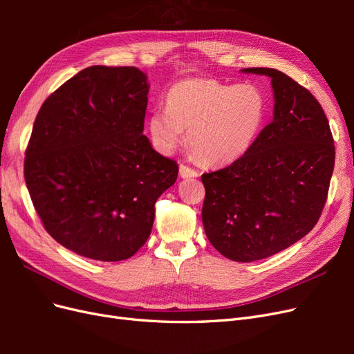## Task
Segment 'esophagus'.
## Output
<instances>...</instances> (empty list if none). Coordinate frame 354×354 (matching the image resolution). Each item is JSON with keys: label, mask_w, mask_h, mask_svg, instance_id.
Wrapping results in <instances>:
<instances>
[{"label": "esophagus", "mask_w": 354, "mask_h": 354, "mask_svg": "<svg viewBox=\"0 0 354 354\" xmlns=\"http://www.w3.org/2000/svg\"><path fill=\"white\" fill-rule=\"evenodd\" d=\"M198 176L199 174H198L196 169L190 168L187 165H183V164L180 165V177L181 178H194V177H198Z\"/></svg>", "instance_id": "1"}]
</instances>
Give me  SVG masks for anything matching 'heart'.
<instances>
[{"instance_id":"heart-1","label":"heart","mask_w":354,"mask_h":354,"mask_svg":"<svg viewBox=\"0 0 354 354\" xmlns=\"http://www.w3.org/2000/svg\"><path fill=\"white\" fill-rule=\"evenodd\" d=\"M264 115V95L252 84L189 78L168 90L165 111L149 116L147 128L160 152H173L187 130L192 153L211 165H227L248 152Z\"/></svg>"}]
</instances>
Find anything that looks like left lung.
I'll return each instance as SVG.
<instances>
[{
    "label": "left lung",
    "instance_id": "left-lung-1",
    "mask_svg": "<svg viewBox=\"0 0 354 354\" xmlns=\"http://www.w3.org/2000/svg\"><path fill=\"white\" fill-rule=\"evenodd\" d=\"M242 72L272 78L273 121L238 160L202 174V223L221 255L250 263L286 250L315 227L335 146L322 106L307 88L276 69Z\"/></svg>",
    "mask_w": 354,
    "mask_h": 354
}]
</instances>
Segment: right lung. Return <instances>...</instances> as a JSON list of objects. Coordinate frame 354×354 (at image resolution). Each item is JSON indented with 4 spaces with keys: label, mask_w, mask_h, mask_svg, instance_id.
Instances as JSON below:
<instances>
[{
    "label": "right lung",
    "mask_w": 354,
    "mask_h": 354,
    "mask_svg": "<svg viewBox=\"0 0 354 354\" xmlns=\"http://www.w3.org/2000/svg\"><path fill=\"white\" fill-rule=\"evenodd\" d=\"M147 77L90 66L48 95L35 118L25 181L50 236L99 261H121L152 232L155 203L177 180L176 160L143 134Z\"/></svg>",
    "instance_id": "obj_1"
}]
</instances>
